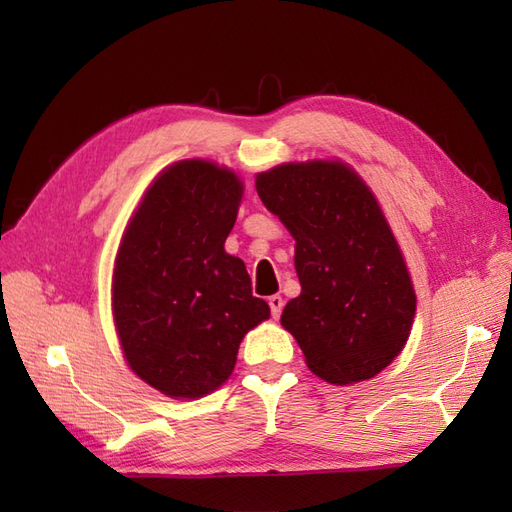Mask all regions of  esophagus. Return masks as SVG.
Returning a JSON list of instances; mask_svg holds the SVG:
<instances>
[{"label":"esophagus","instance_id":"34e87169","mask_svg":"<svg viewBox=\"0 0 512 512\" xmlns=\"http://www.w3.org/2000/svg\"><path fill=\"white\" fill-rule=\"evenodd\" d=\"M269 307H271V314H273V318H280V316H282L284 299L280 297V294H273V297H269Z\"/></svg>","mask_w":512,"mask_h":512}]
</instances>
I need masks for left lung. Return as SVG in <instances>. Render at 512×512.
I'll return each mask as SVG.
<instances>
[{"mask_svg": "<svg viewBox=\"0 0 512 512\" xmlns=\"http://www.w3.org/2000/svg\"><path fill=\"white\" fill-rule=\"evenodd\" d=\"M256 190L297 241L301 294L282 314L307 367L331 384L374 378L406 346L416 294L374 194L342 162L282 164Z\"/></svg>", "mask_w": 512, "mask_h": 512, "instance_id": "1", "label": "left lung"}]
</instances>
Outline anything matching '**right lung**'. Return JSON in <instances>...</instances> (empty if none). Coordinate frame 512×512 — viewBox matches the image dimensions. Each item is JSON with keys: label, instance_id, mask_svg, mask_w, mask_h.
Segmentation results:
<instances>
[{"label": "right lung", "instance_id": "right-lung-1", "mask_svg": "<svg viewBox=\"0 0 512 512\" xmlns=\"http://www.w3.org/2000/svg\"><path fill=\"white\" fill-rule=\"evenodd\" d=\"M243 185L205 160L151 183L123 235L113 316L128 365L168 397H203L228 380L243 335L269 318L241 258L224 252Z\"/></svg>", "mask_w": 512, "mask_h": 512}]
</instances>
